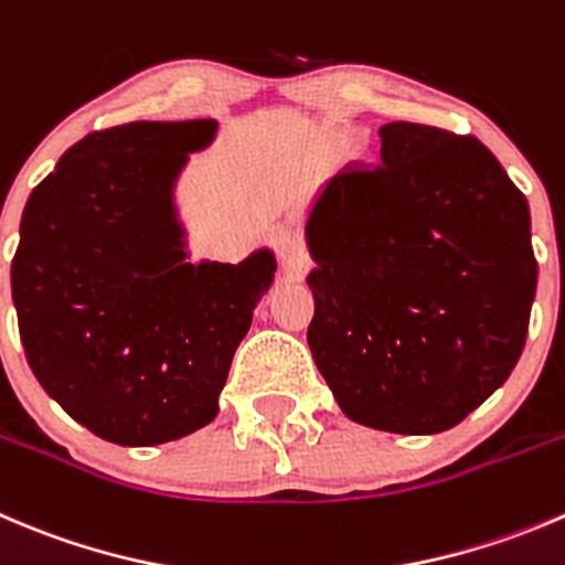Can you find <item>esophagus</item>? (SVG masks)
I'll return each instance as SVG.
<instances>
[{"instance_id":"esophagus-1","label":"esophagus","mask_w":565,"mask_h":565,"mask_svg":"<svg viewBox=\"0 0 565 565\" xmlns=\"http://www.w3.org/2000/svg\"><path fill=\"white\" fill-rule=\"evenodd\" d=\"M278 259H281L284 273L292 281L303 278L306 270H309V254H306L303 239H300V234L295 228H284L281 237H278Z\"/></svg>"}]
</instances>
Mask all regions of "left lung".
<instances>
[{"mask_svg": "<svg viewBox=\"0 0 565 565\" xmlns=\"http://www.w3.org/2000/svg\"><path fill=\"white\" fill-rule=\"evenodd\" d=\"M370 171L309 204V348L348 419L403 436L456 428L522 355L535 300L530 206L475 137L386 124Z\"/></svg>", "mask_w": 565, "mask_h": 565, "instance_id": "left-lung-1", "label": "left lung"}]
</instances>
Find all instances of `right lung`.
<instances>
[{
	"label": "right lung",
	"instance_id": "right-lung-1",
	"mask_svg": "<svg viewBox=\"0 0 565 565\" xmlns=\"http://www.w3.org/2000/svg\"><path fill=\"white\" fill-rule=\"evenodd\" d=\"M215 118L135 120L71 146L26 199L10 265L30 370L98 439L154 447L210 425L276 278L262 245L190 259L177 184Z\"/></svg>",
	"mask_w": 565,
	"mask_h": 565
}]
</instances>
